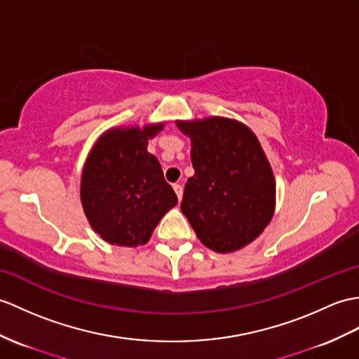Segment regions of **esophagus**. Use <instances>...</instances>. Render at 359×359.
<instances>
[{
	"label": "esophagus",
	"instance_id": "obj_1",
	"mask_svg": "<svg viewBox=\"0 0 359 359\" xmlns=\"http://www.w3.org/2000/svg\"><path fill=\"white\" fill-rule=\"evenodd\" d=\"M172 188H174V193H176L177 198L182 200V197H183V187L180 185V183H174Z\"/></svg>",
	"mask_w": 359,
	"mask_h": 359
}]
</instances>
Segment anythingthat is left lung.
<instances>
[{"label": "left lung", "instance_id": "1", "mask_svg": "<svg viewBox=\"0 0 359 359\" xmlns=\"http://www.w3.org/2000/svg\"><path fill=\"white\" fill-rule=\"evenodd\" d=\"M191 139L194 176L182 212L198 240L215 252H234L268 226L275 210V179L257 136L234 119L177 121Z\"/></svg>", "mask_w": 359, "mask_h": 359}]
</instances>
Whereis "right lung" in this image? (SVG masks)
Listing matches in <instances>:
<instances>
[{"instance_id": "add662e5", "label": "right lung", "mask_w": 359, "mask_h": 359, "mask_svg": "<svg viewBox=\"0 0 359 359\" xmlns=\"http://www.w3.org/2000/svg\"><path fill=\"white\" fill-rule=\"evenodd\" d=\"M162 128L163 123L111 128L91 148L82 171L81 202L91 228L108 243L145 245L177 205L159 161L147 151L148 139Z\"/></svg>"}]
</instances>
